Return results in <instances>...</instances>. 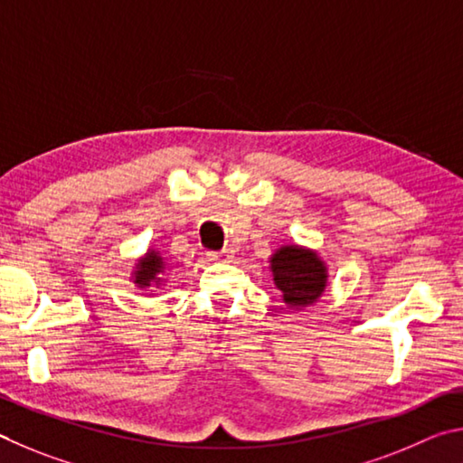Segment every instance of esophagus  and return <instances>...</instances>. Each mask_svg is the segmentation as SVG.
Masks as SVG:
<instances>
[{"label": "esophagus", "instance_id": "34e87169", "mask_svg": "<svg viewBox=\"0 0 463 463\" xmlns=\"http://www.w3.org/2000/svg\"><path fill=\"white\" fill-rule=\"evenodd\" d=\"M233 258H236V254H233V250H230V248L222 250V252L209 254V260H211V262H232Z\"/></svg>", "mask_w": 463, "mask_h": 463}]
</instances>
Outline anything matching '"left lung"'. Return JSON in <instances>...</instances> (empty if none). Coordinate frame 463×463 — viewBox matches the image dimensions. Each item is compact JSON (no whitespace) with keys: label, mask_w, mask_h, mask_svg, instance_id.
<instances>
[{"label":"left lung","mask_w":463,"mask_h":463,"mask_svg":"<svg viewBox=\"0 0 463 463\" xmlns=\"http://www.w3.org/2000/svg\"><path fill=\"white\" fill-rule=\"evenodd\" d=\"M269 262L274 285L288 309H305L317 303L326 293L329 280L327 264L315 250L297 244L280 246Z\"/></svg>","instance_id":"8db88e82"}]
</instances>
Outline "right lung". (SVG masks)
Returning a JSON list of instances; mask_svg holds the SVG:
<instances>
[{"label": "right lung", "instance_id": "right-lung-1", "mask_svg": "<svg viewBox=\"0 0 463 463\" xmlns=\"http://www.w3.org/2000/svg\"><path fill=\"white\" fill-rule=\"evenodd\" d=\"M165 272H168V264L158 250H148L140 260L136 262L134 272H132V280L137 288H160L165 285Z\"/></svg>", "mask_w": 463, "mask_h": 463}]
</instances>
